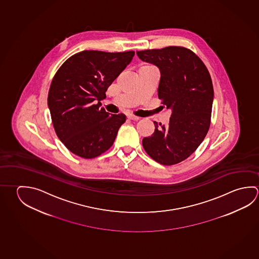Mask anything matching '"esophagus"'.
Masks as SVG:
<instances>
[{
  "instance_id": "34e87169",
  "label": "esophagus",
  "mask_w": 259,
  "mask_h": 259,
  "mask_svg": "<svg viewBox=\"0 0 259 259\" xmlns=\"http://www.w3.org/2000/svg\"><path fill=\"white\" fill-rule=\"evenodd\" d=\"M127 118L129 120H134V121H137V120H139V117L138 116H136V115H133V114H128Z\"/></svg>"
}]
</instances>
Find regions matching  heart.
<instances>
[{
    "label": "heart",
    "mask_w": 259,
    "mask_h": 259,
    "mask_svg": "<svg viewBox=\"0 0 259 259\" xmlns=\"http://www.w3.org/2000/svg\"><path fill=\"white\" fill-rule=\"evenodd\" d=\"M153 65H151V64H145V65H143L142 67H152Z\"/></svg>",
    "instance_id": "obj_1"
}]
</instances>
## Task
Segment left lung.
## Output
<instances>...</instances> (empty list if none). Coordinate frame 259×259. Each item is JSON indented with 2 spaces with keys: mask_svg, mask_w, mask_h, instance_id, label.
Returning <instances> with one entry per match:
<instances>
[{
  "mask_svg": "<svg viewBox=\"0 0 259 259\" xmlns=\"http://www.w3.org/2000/svg\"><path fill=\"white\" fill-rule=\"evenodd\" d=\"M141 60L161 72L158 98L172 109L167 126L142 143L151 158L163 165L180 163L197 149L211 123L213 88L208 70L193 51L183 46L137 51ZM160 124V123H159Z\"/></svg>",
  "mask_w": 259,
  "mask_h": 259,
  "instance_id": "left-lung-1",
  "label": "left lung"
}]
</instances>
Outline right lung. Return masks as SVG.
<instances>
[{
  "label": "right lung",
  "instance_id": "obj_1",
  "mask_svg": "<svg viewBox=\"0 0 259 259\" xmlns=\"http://www.w3.org/2000/svg\"><path fill=\"white\" fill-rule=\"evenodd\" d=\"M134 55V51H82L57 70L51 82L48 106L56 135L73 154L95 158L114 144L126 117L109 115L100 108V101Z\"/></svg>",
  "mask_w": 259,
  "mask_h": 259
}]
</instances>
